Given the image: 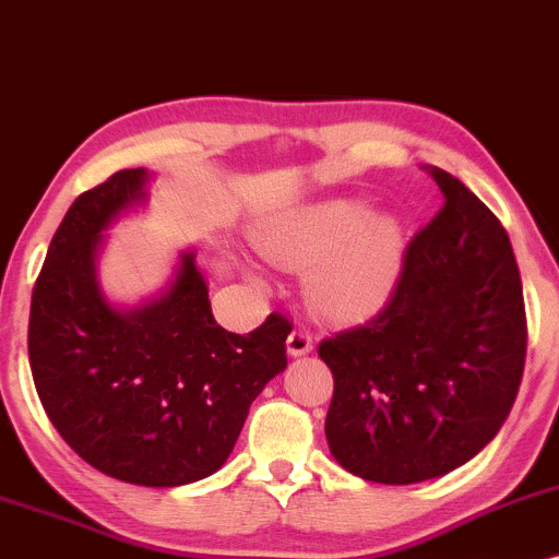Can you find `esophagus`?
I'll use <instances>...</instances> for the list:
<instances>
[{"label":"esophagus","mask_w":559,"mask_h":559,"mask_svg":"<svg viewBox=\"0 0 559 559\" xmlns=\"http://www.w3.org/2000/svg\"><path fill=\"white\" fill-rule=\"evenodd\" d=\"M313 348V341H311V332L304 330V328H296L287 335V354L290 356H304L309 354Z\"/></svg>","instance_id":"1"}]
</instances>
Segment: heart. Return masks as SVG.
<instances>
[{
  "label": "heart",
  "mask_w": 559,
  "mask_h": 559,
  "mask_svg": "<svg viewBox=\"0 0 559 559\" xmlns=\"http://www.w3.org/2000/svg\"><path fill=\"white\" fill-rule=\"evenodd\" d=\"M255 248L277 266L306 269V293L343 319L382 309L396 287L404 231L356 200H330L287 213L255 235Z\"/></svg>",
  "instance_id": "1"
}]
</instances>
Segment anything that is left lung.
I'll return each mask as SVG.
<instances>
[{
	"label": "left lung",
	"instance_id": "left-lung-1",
	"mask_svg": "<svg viewBox=\"0 0 559 559\" xmlns=\"http://www.w3.org/2000/svg\"><path fill=\"white\" fill-rule=\"evenodd\" d=\"M425 168L447 203L412 237L385 309L319 343L335 378L332 456L388 486L447 475L497 436L528 343L504 227L460 179Z\"/></svg>",
	"mask_w": 559,
	"mask_h": 559
}]
</instances>
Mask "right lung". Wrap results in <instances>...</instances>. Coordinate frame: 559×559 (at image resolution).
<instances>
[{
	"mask_svg": "<svg viewBox=\"0 0 559 559\" xmlns=\"http://www.w3.org/2000/svg\"><path fill=\"white\" fill-rule=\"evenodd\" d=\"M147 179L123 168L68 209L31 296L28 361L44 412L81 460L171 488L227 462L250 404L287 367L293 324L277 311L248 335L216 324L195 250L158 298L112 306L97 280L103 231L147 198Z\"/></svg>",
	"mask_w": 559,
	"mask_h": 559,
	"instance_id": "right-lung-1",
	"label": "right lung"
}]
</instances>
